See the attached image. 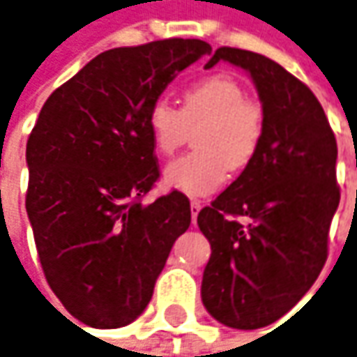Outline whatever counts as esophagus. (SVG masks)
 I'll return each instance as SVG.
<instances>
[{"label": "esophagus", "instance_id": "esophagus-1", "mask_svg": "<svg viewBox=\"0 0 357 357\" xmlns=\"http://www.w3.org/2000/svg\"><path fill=\"white\" fill-rule=\"evenodd\" d=\"M200 208H202V202H200V200H192V202H190V214H192V222H196V216H198Z\"/></svg>", "mask_w": 357, "mask_h": 357}]
</instances>
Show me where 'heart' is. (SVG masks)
I'll return each mask as SVG.
<instances>
[{
	"mask_svg": "<svg viewBox=\"0 0 357 357\" xmlns=\"http://www.w3.org/2000/svg\"><path fill=\"white\" fill-rule=\"evenodd\" d=\"M155 151L169 157L196 129V151L178 157L162 171V184L186 196H208L222 188L228 169L250 165L261 145L265 117L245 88L228 74H212L184 88L181 107L155 98L147 109Z\"/></svg>",
	"mask_w": 357,
	"mask_h": 357,
	"instance_id": "heart-1",
	"label": "heart"
}]
</instances>
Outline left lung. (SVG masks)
Here are the masks:
<instances>
[{"instance_id":"8db88e82","label":"left lung","mask_w":357,"mask_h":357,"mask_svg":"<svg viewBox=\"0 0 357 357\" xmlns=\"http://www.w3.org/2000/svg\"><path fill=\"white\" fill-rule=\"evenodd\" d=\"M220 61L251 74L265 131L255 159L198 214L212 248L202 303L218 322L253 330L295 307L326 263L330 222L340 202L338 147L317 96L281 64L220 47L206 68ZM241 215L248 225L237 220Z\"/></svg>"}]
</instances>
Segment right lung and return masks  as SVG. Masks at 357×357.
Here are the masks:
<instances>
[{
	"mask_svg": "<svg viewBox=\"0 0 357 357\" xmlns=\"http://www.w3.org/2000/svg\"><path fill=\"white\" fill-rule=\"evenodd\" d=\"M210 50L200 39L106 50L49 96L29 135L25 206L40 267L64 308L92 328L139 317L190 226L183 192L143 204L161 176L147 109Z\"/></svg>",
	"mask_w": 357,
	"mask_h": 357,
	"instance_id": "right-lung-1",
	"label": "right lung"
}]
</instances>
